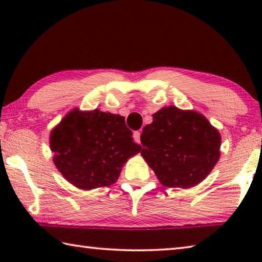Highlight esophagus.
<instances>
[{
  "mask_svg": "<svg viewBox=\"0 0 262 262\" xmlns=\"http://www.w3.org/2000/svg\"><path fill=\"white\" fill-rule=\"evenodd\" d=\"M133 137H134V141L136 142V143H141V133L139 130L134 132V134H133Z\"/></svg>",
  "mask_w": 262,
  "mask_h": 262,
  "instance_id": "esophagus-1",
  "label": "esophagus"
}]
</instances>
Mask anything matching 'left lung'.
<instances>
[{
  "label": "left lung",
  "mask_w": 262,
  "mask_h": 262,
  "mask_svg": "<svg viewBox=\"0 0 262 262\" xmlns=\"http://www.w3.org/2000/svg\"><path fill=\"white\" fill-rule=\"evenodd\" d=\"M141 143V155L167 187L198 185L220 159V133L200 113L176 106L152 114V122L142 130Z\"/></svg>",
  "instance_id": "1"
}]
</instances>
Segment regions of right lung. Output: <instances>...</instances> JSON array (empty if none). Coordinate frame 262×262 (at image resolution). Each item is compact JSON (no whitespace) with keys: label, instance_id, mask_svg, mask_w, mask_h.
Masks as SVG:
<instances>
[{"label":"right lung","instance_id":"obj_1","mask_svg":"<svg viewBox=\"0 0 262 262\" xmlns=\"http://www.w3.org/2000/svg\"><path fill=\"white\" fill-rule=\"evenodd\" d=\"M57 170L70 184L94 189L114 184L123 164L141 151L120 115L74 110L51 133Z\"/></svg>","mask_w":262,"mask_h":262}]
</instances>
